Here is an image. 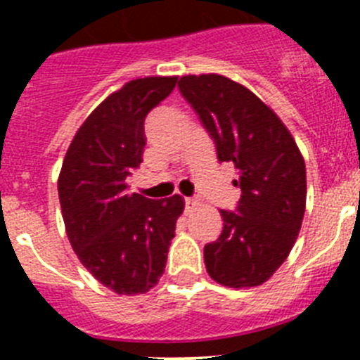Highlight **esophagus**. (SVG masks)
<instances>
[{
  "instance_id": "34e87169",
  "label": "esophagus",
  "mask_w": 360,
  "mask_h": 360,
  "mask_svg": "<svg viewBox=\"0 0 360 360\" xmlns=\"http://www.w3.org/2000/svg\"><path fill=\"white\" fill-rule=\"evenodd\" d=\"M200 205V200L196 196H191V198H186V209L187 211H193Z\"/></svg>"
}]
</instances>
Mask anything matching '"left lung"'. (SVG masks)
<instances>
[{
	"label": "left lung",
	"instance_id": "8db88e82",
	"mask_svg": "<svg viewBox=\"0 0 360 360\" xmlns=\"http://www.w3.org/2000/svg\"><path fill=\"white\" fill-rule=\"evenodd\" d=\"M178 88L214 141L218 160L232 162L240 174L236 211H219L224 231L203 247L207 272L225 287H257L287 259L303 224V155L249 88L218 73L184 75Z\"/></svg>",
	"mask_w": 360,
	"mask_h": 360
}]
</instances>
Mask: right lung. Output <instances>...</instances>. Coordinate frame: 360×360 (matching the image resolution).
Instances as JSON below:
<instances>
[{"instance_id": "right-lung-1", "label": "right lung", "mask_w": 360, "mask_h": 360, "mask_svg": "<svg viewBox=\"0 0 360 360\" xmlns=\"http://www.w3.org/2000/svg\"><path fill=\"white\" fill-rule=\"evenodd\" d=\"M178 77L129 81L98 104L73 136L57 180L70 245L86 270L120 295L144 294L164 274L182 196L128 193L142 162L144 120Z\"/></svg>"}]
</instances>
